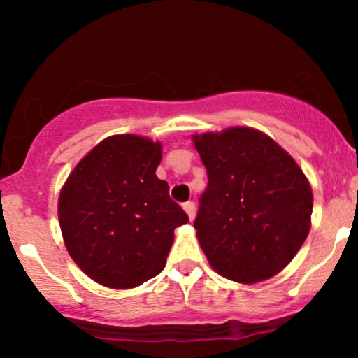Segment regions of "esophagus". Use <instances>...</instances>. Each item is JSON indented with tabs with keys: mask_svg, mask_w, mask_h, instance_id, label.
<instances>
[{
	"mask_svg": "<svg viewBox=\"0 0 358 358\" xmlns=\"http://www.w3.org/2000/svg\"><path fill=\"white\" fill-rule=\"evenodd\" d=\"M183 208H185V212H187L188 219H190V220L195 219V213H196V205H195V203H193V202H187V203L183 205Z\"/></svg>",
	"mask_w": 358,
	"mask_h": 358,
	"instance_id": "obj_1",
	"label": "esophagus"
}]
</instances>
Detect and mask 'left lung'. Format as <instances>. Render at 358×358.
I'll return each instance as SVG.
<instances>
[{"label":"left lung","mask_w":358,"mask_h":358,"mask_svg":"<svg viewBox=\"0 0 358 358\" xmlns=\"http://www.w3.org/2000/svg\"><path fill=\"white\" fill-rule=\"evenodd\" d=\"M193 141L208 176L193 227L210 266L239 282L278 274L310 232L313 193L301 168L250 127Z\"/></svg>","instance_id":"1"}]
</instances>
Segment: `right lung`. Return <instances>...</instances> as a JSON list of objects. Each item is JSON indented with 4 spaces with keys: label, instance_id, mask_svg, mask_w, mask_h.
I'll use <instances>...</instances> for the list:
<instances>
[{
    "label": "right lung",
    "instance_id": "obj_1",
    "mask_svg": "<svg viewBox=\"0 0 358 358\" xmlns=\"http://www.w3.org/2000/svg\"><path fill=\"white\" fill-rule=\"evenodd\" d=\"M162 145L110 136L82 158L59 199L65 245L94 281L127 289L158 276L188 215L155 175Z\"/></svg>",
    "mask_w": 358,
    "mask_h": 358
}]
</instances>
